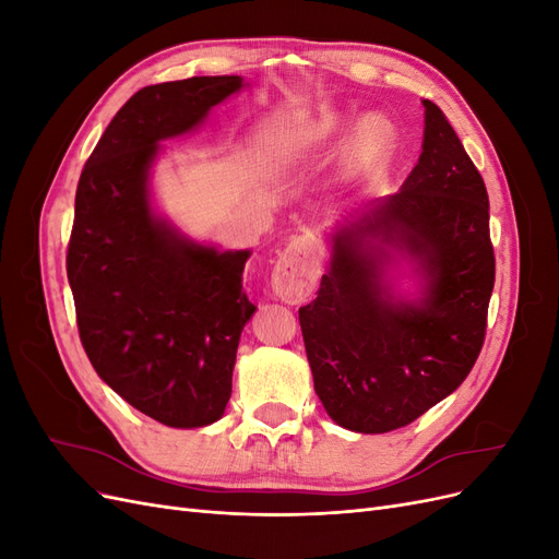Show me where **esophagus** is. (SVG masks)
Wrapping results in <instances>:
<instances>
[{"label":"esophagus","instance_id":"obj_1","mask_svg":"<svg viewBox=\"0 0 559 559\" xmlns=\"http://www.w3.org/2000/svg\"><path fill=\"white\" fill-rule=\"evenodd\" d=\"M319 280V253L317 245L300 235L284 247L280 259L273 267V277H270V286L273 294L282 298L284 302H300L306 300L317 286Z\"/></svg>","mask_w":559,"mask_h":559}]
</instances>
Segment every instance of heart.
I'll return each mask as SVG.
<instances>
[{
	"instance_id": "b5f03b06",
	"label": "heart",
	"mask_w": 559,
	"mask_h": 559,
	"mask_svg": "<svg viewBox=\"0 0 559 559\" xmlns=\"http://www.w3.org/2000/svg\"><path fill=\"white\" fill-rule=\"evenodd\" d=\"M347 128V118L341 114H321L310 121H302L289 140H286V154L294 156L300 151L321 146L333 142L337 134H343ZM396 144V130L392 121L384 116H366L364 121L354 130L349 140V163L354 170H370L380 165Z\"/></svg>"
}]
</instances>
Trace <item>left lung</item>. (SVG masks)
<instances>
[{
	"label": "left lung",
	"mask_w": 559,
	"mask_h": 559,
	"mask_svg": "<svg viewBox=\"0 0 559 559\" xmlns=\"http://www.w3.org/2000/svg\"><path fill=\"white\" fill-rule=\"evenodd\" d=\"M425 105L421 154L401 191L329 230L317 298L298 310L314 392L357 433L411 425L476 364L495 286L489 200L445 114ZM414 270V298L393 273Z\"/></svg>",
	"instance_id": "8db88e82"
}]
</instances>
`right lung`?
I'll use <instances>...</instances> for the list:
<instances>
[{
	"instance_id": "add662e5",
	"label": "right lung",
	"mask_w": 559,
	"mask_h": 559,
	"mask_svg": "<svg viewBox=\"0 0 559 559\" xmlns=\"http://www.w3.org/2000/svg\"><path fill=\"white\" fill-rule=\"evenodd\" d=\"M245 86L242 76H193L134 93L76 186L67 280L83 349L118 396L175 429L222 419L257 308L242 292L251 251H222L167 222L151 170L160 142L193 132Z\"/></svg>"
}]
</instances>
